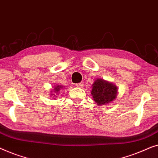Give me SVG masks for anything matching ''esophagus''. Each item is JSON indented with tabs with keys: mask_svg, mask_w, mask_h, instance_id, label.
Instances as JSON below:
<instances>
[{
	"mask_svg": "<svg viewBox=\"0 0 158 158\" xmlns=\"http://www.w3.org/2000/svg\"><path fill=\"white\" fill-rule=\"evenodd\" d=\"M83 86H84L83 82H80V83H78L76 84V86H77V87H79V88L83 87Z\"/></svg>",
	"mask_w": 158,
	"mask_h": 158,
	"instance_id": "obj_1",
	"label": "esophagus"
}]
</instances>
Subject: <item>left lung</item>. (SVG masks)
I'll list each match as a JSON object with an SVG mask.
<instances>
[{
    "label": "left lung",
    "mask_w": 158,
    "mask_h": 158,
    "mask_svg": "<svg viewBox=\"0 0 158 158\" xmlns=\"http://www.w3.org/2000/svg\"><path fill=\"white\" fill-rule=\"evenodd\" d=\"M91 94L98 105L110 104L117 97V87L111 82L97 79L92 84Z\"/></svg>",
    "instance_id": "1"
}]
</instances>
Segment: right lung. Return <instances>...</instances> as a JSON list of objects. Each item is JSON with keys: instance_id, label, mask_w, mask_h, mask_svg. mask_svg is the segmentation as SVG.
Masks as SVG:
<instances>
[{"instance_id": "obj_1", "label": "right lung", "mask_w": 158, "mask_h": 158, "mask_svg": "<svg viewBox=\"0 0 158 158\" xmlns=\"http://www.w3.org/2000/svg\"><path fill=\"white\" fill-rule=\"evenodd\" d=\"M63 88H64V86L57 85V86H55V87L53 89H54V92H55L56 94H59V91L61 90V89H63ZM51 95H52V96H53L52 97H54V96H56V94H51Z\"/></svg>"}]
</instances>
